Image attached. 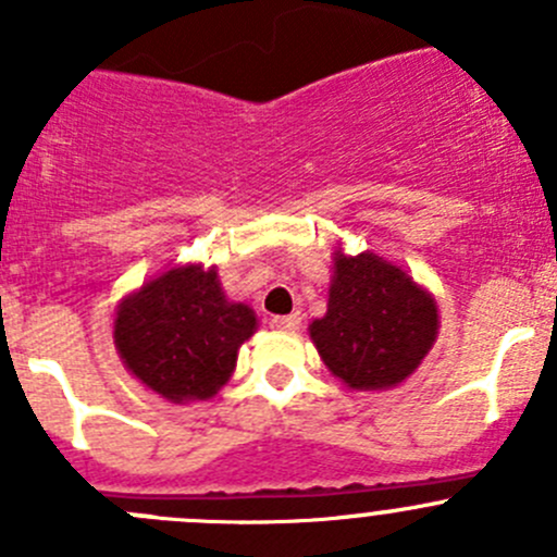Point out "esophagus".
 <instances>
[{
    "mask_svg": "<svg viewBox=\"0 0 557 557\" xmlns=\"http://www.w3.org/2000/svg\"><path fill=\"white\" fill-rule=\"evenodd\" d=\"M272 325L280 331H299L301 314L294 312V314H283V318H272Z\"/></svg>",
    "mask_w": 557,
    "mask_h": 557,
    "instance_id": "esophagus-1",
    "label": "esophagus"
}]
</instances>
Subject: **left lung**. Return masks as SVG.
<instances>
[{
	"label": "left lung",
	"instance_id": "obj_1",
	"mask_svg": "<svg viewBox=\"0 0 557 557\" xmlns=\"http://www.w3.org/2000/svg\"><path fill=\"white\" fill-rule=\"evenodd\" d=\"M440 334L434 296L401 267L367 250L334 252L329 310L310 336L334 377L356 391H385L420 367Z\"/></svg>",
	"mask_w": 557,
	"mask_h": 557
}]
</instances>
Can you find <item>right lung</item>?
<instances>
[{
    "mask_svg": "<svg viewBox=\"0 0 557 557\" xmlns=\"http://www.w3.org/2000/svg\"><path fill=\"white\" fill-rule=\"evenodd\" d=\"M258 329L256 312L228 301L218 269L172 267L128 294L115 312V350L128 372L172 404L212 398Z\"/></svg>",
    "mask_w": 557,
    "mask_h": 557,
    "instance_id": "right-lung-1",
    "label": "right lung"
}]
</instances>
